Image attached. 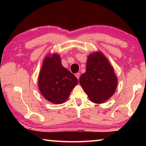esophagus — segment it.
Listing matches in <instances>:
<instances>
[{
    "mask_svg": "<svg viewBox=\"0 0 146 146\" xmlns=\"http://www.w3.org/2000/svg\"><path fill=\"white\" fill-rule=\"evenodd\" d=\"M75 76L76 78H77V79L78 80L79 79V77H80V73H76L75 74Z\"/></svg>",
    "mask_w": 146,
    "mask_h": 146,
    "instance_id": "34e87169",
    "label": "esophagus"
}]
</instances>
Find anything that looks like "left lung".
I'll return each instance as SVG.
<instances>
[{
	"instance_id": "8db88e82",
	"label": "left lung",
	"mask_w": 146,
	"mask_h": 146,
	"mask_svg": "<svg viewBox=\"0 0 146 146\" xmlns=\"http://www.w3.org/2000/svg\"><path fill=\"white\" fill-rule=\"evenodd\" d=\"M79 82L91 102L102 104L115 93L118 78L108 58L98 51L89 55Z\"/></svg>"
}]
</instances>
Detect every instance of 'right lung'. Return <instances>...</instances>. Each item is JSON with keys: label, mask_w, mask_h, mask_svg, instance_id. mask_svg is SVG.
Segmentation results:
<instances>
[{"label": "right lung", "mask_w": 146, "mask_h": 146, "mask_svg": "<svg viewBox=\"0 0 146 146\" xmlns=\"http://www.w3.org/2000/svg\"><path fill=\"white\" fill-rule=\"evenodd\" d=\"M77 83L75 75L62 65L58 54H49L44 58L38 86L47 100L55 104L65 102Z\"/></svg>", "instance_id": "1"}]
</instances>
